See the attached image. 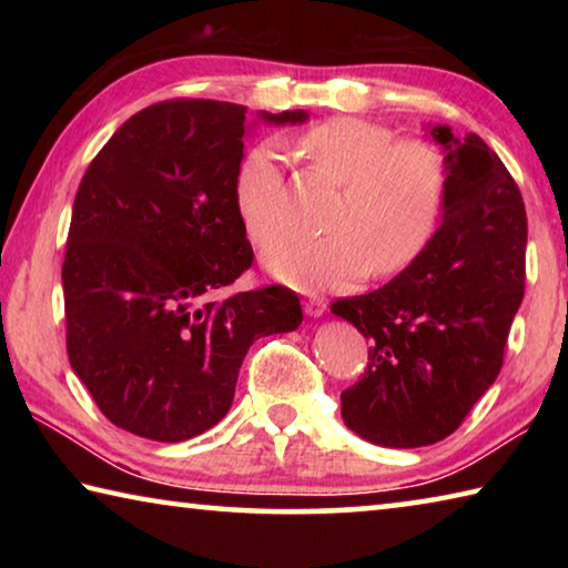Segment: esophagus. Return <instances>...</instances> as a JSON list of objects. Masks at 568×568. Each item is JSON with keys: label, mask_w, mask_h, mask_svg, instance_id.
I'll return each mask as SVG.
<instances>
[{"label": "esophagus", "mask_w": 568, "mask_h": 568, "mask_svg": "<svg viewBox=\"0 0 568 568\" xmlns=\"http://www.w3.org/2000/svg\"><path fill=\"white\" fill-rule=\"evenodd\" d=\"M303 307H305V313L311 315V318H321V315L325 313V307H328V303L323 301V297H307V301H303Z\"/></svg>", "instance_id": "obj_1"}]
</instances>
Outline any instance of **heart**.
Masks as SVG:
<instances>
[{
	"label": "heart",
	"instance_id": "1",
	"mask_svg": "<svg viewBox=\"0 0 568 568\" xmlns=\"http://www.w3.org/2000/svg\"><path fill=\"white\" fill-rule=\"evenodd\" d=\"M315 172L343 185L331 233L275 237L263 265L297 291H333L371 271L400 273L434 237L448 192L444 152L426 140L398 142L386 124L335 118L301 138ZM235 210L247 237L265 243L285 220V172L277 150L255 148L235 172Z\"/></svg>",
	"mask_w": 568,
	"mask_h": 568
}]
</instances>
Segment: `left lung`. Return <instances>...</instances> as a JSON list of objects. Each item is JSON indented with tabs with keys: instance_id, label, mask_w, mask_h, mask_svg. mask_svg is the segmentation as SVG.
<instances>
[{
	"instance_id": "left-lung-1",
	"label": "left lung",
	"mask_w": 568,
	"mask_h": 568,
	"mask_svg": "<svg viewBox=\"0 0 568 568\" xmlns=\"http://www.w3.org/2000/svg\"><path fill=\"white\" fill-rule=\"evenodd\" d=\"M448 192L426 250L378 291L331 311L368 338V368L341 393V416L386 448L454 434L494 386L526 283V207L511 172L478 134L430 128Z\"/></svg>"
}]
</instances>
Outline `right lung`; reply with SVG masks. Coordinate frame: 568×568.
Instances as JSON below:
<instances>
[{
	"mask_svg": "<svg viewBox=\"0 0 568 568\" xmlns=\"http://www.w3.org/2000/svg\"><path fill=\"white\" fill-rule=\"evenodd\" d=\"M247 108L150 104L112 134L77 190L62 265L67 355L100 410L134 436L178 444L233 406L253 341L295 331L283 285L227 295L253 247L235 210ZM305 122L307 112H261Z\"/></svg>",
	"mask_w": 568,
	"mask_h": 568,
	"instance_id": "add662e5",
	"label": "right lung"
}]
</instances>
